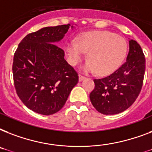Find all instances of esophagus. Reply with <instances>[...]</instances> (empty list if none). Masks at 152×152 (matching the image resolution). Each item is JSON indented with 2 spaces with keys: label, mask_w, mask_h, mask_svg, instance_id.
<instances>
[{
  "label": "esophagus",
  "mask_w": 152,
  "mask_h": 152,
  "mask_svg": "<svg viewBox=\"0 0 152 152\" xmlns=\"http://www.w3.org/2000/svg\"><path fill=\"white\" fill-rule=\"evenodd\" d=\"M85 78H86L85 76H83V75H80V74L79 75V80H80V81L83 80H84V79H85Z\"/></svg>",
  "instance_id": "esophagus-1"
}]
</instances>
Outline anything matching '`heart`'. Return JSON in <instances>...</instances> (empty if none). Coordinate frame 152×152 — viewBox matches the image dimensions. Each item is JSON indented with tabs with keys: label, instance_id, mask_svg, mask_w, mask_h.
<instances>
[{
	"label": "heart",
	"instance_id": "1",
	"mask_svg": "<svg viewBox=\"0 0 152 152\" xmlns=\"http://www.w3.org/2000/svg\"><path fill=\"white\" fill-rule=\"evenodd\" d=\"M64 50L70 64L76 66L83 60L85 52L88 61L83 65L86 72H96L107 75L117 70L127 54V42L123 37L108 31H92L82 33L76 41L65 42Z\"/></svg>",
	"mask_w": 152,
	"mask_h": 152
}]
</instances>
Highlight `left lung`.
I'll return each instance as SVG.
<instances>
[{
  "mask_svg": "<svg viewBox=\"0 0 152 152\" xmlns=\"http://www.w3.org/2000/svg\"><path fill=\"white\" fill-rule=\"evenodd\" d=\"M145 64L141 46L130 40L126 61L110 76L94 80L95 89L90 94L93 106L106 115L121 113L130 107L142 89Z\"/></svg>",
  "mask_w": 152,
  "mask_h": 152,
  "instance_id": "left-lung-1",
  "label": "left lung"
}]
</instances>
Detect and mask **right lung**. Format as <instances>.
Instances as JSON below:
<instances>
[{
    "label": "right lung",
    "mask_w": 152,
    "mask_h": 152,
    "mask_svg": "<svg viewBox=\"0 0 152 152\" xmlns=\"http://www.w3.org/2000/svg\"><path fill=\"white\" fill-rule=\"evenodd\" d=\"M71 24L47 27L23 39L13 57V81L16 94L27 108L51 115L64 106L77 84V72L64 58L57 45Z\"/></svg>",
    "instance_id": "right-lung-1"
}]
</instances>
